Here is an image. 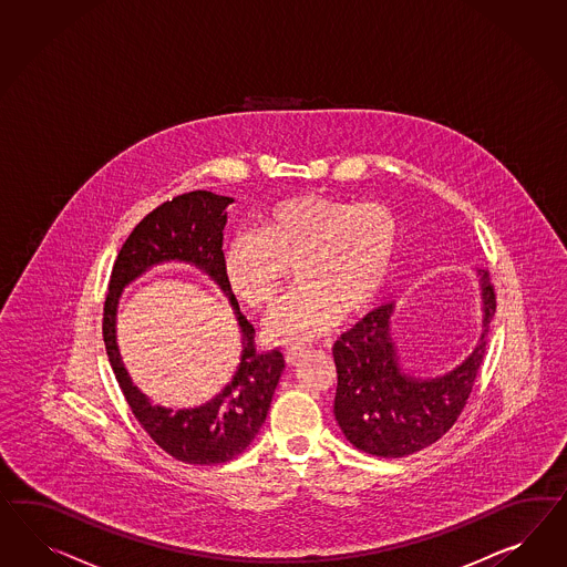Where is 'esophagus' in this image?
<instances>
[{
	"mask_svg": "<svg viewBox=\"0 0 567 567\" xmlns=\"http://www.w3.org/2000/svg\"><path fill=\"white\" fill-rule=\"evenodd\" d=\"M308 350H305V348H291V350H288L286 352V360L290 362V364H296L300 358L307 357Z\"/></svg>",
	"mask_w": 567,
	"mask_h": 567,
	"instance_id": "1",
	"label": "esophagus"
}]
</instances>
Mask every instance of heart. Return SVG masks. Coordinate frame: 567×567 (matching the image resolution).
Here are the masks:
<instances>
[{"label": "heart", "mask_w": 567, "mask_h": 567, "mask_svg": "<svg viewBox=\"0 0 567 567\" xmlns=\"http://www.w3.org/2000/svg\"><path fill=\"white\" fill-rule=\"evenodd\" d=\"M402 227L381 203L298 195L260 215L259 231L234 236L224 250L229 290L246 307L265 310L281 296L293 267L298 290L267 319L284 346H305L346 317L369 312L395 267Z\"/></svg>", "instance_id": "heart-1"}]
</instances>
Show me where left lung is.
Masks as SVG:
<instances>
[{"instance_id":"obj_1","label":"left lung","mask_w":567,"mask_h":567,"mask_svg":"<svg viewBox=\"0 0 567 567\" xmlns=\"http://www.w3.org/2000/svg\"><path fill=\"white\" fill-rule=\"evenodd\" d=\"M478 281L485 329L474 352L441 377L421 379L400 367L391 340L393 305L372 310L333 343V414L354 447L379 457H404L433 445L452 429L483 364L488 323L497 307L488 271L481 269Z\"/></svg>"}]
</instances>
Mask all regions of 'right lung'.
Returning <instances> with one entry per match:
<instances>
[{
    "instance_id": "obj_1",
    "label": "right lung",
    "mask_w": 567,
    "mask_h": 567,
    "mask_svg": "<svg viewBox=\"0 0 567 567\" xmlns=\"http://www.w3.org/2000/svg\"><path fill=\"white\" fill-rule=\"evenodd\" d=\"M234 198L209 190L174 196L151 210L120 248L103 308V341L134 419L163 452L184 464L215 466L252 443L267 419L286 367L281 350L259 352L255 327L246 321L224 276V227ZM163 259H184L207 272L227 293L244 333V357L235 379L207 405L188 411L153 406L131 385L114 341V315L124 285Z\"/></svg>"
}]
</instances>
